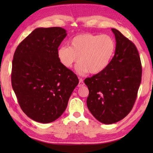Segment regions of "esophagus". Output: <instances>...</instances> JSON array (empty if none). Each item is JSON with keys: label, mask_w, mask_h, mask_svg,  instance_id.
Returning a JSON list of instances; mask_svg holds the SVG:
<instances>
[{"label": "esophagus", "mask_w": 153, "mask_h": 153, "mask_svg": "<svg viewBox=\"0 0 153 153\" xmlns=\"http://www.w3.org/2000/svg\"><path fill=\"white\" fill-rule=\"evenodd\" d=\"M84 85H85V84H84V82H83V79H82V78H79V83H78V87H81L83 86Z\"/></svg>", "instance_id": "1"}]
</instances>
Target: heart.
Here are the masks:
<instances>
[{"mask_svg": "<svg viewBox=\"0 0 153 153\" xmlns=\"http://www.w3.org/2000/svg\"><path fill=\"white\" fill-rule=\"evenodd\" d=\"M116 49V43L108 35L82 33L71 39L70 47L58 48L57 56L64 67L70 68L79 62L77 69L81 74L100 73L108 66Z\"/></svg>", "mask_w": 153, "mask_h": 153, "instance_id": "b5f03b06", "label": "heart"}]
</instances>
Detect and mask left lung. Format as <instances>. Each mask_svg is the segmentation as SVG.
<instances>
[{"label":"left lung","mask_w":153,"mask_h":153,"mask_svg":"<svg viewBox=\"0 0 153 153\" xmlns=\"http://www.w3.org/2000/svg\"><path fill=\"white\" fill-rule=\"evenodd\" d=\"M116 50L105 70L85 80L89 89L87 108L95 118L112 124L130 112L141 84L142 68L135 45L120 32L112 28Z\"/></svg>","instance_id":"obj_1"}]
</instances>
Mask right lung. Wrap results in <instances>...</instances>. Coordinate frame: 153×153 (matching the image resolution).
Masks as SVG:
<instances>
[{
  "label": "right lung",
  "mask_w": 153,
  "mask_h": 153,
  "mask_svg": "<svg viewBox=\"0 0 153 153\" xmlns=\"http://www.w3.org/2000/svg\"><path fill=\"white\" fill-rule=\"evenodd\" d=\"M66 35V30L60 27H39L14 53L12 88L23 112L37 122L47 123L59 118L79 83L76 75L57 56Z\"/></svg>",
  "instance_id": "1"
}]
</instances>
